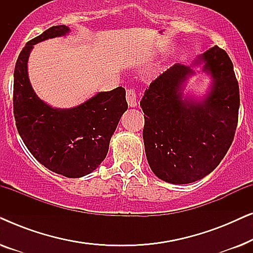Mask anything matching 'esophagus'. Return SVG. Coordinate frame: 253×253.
Here are the masks:
<instances>
[{
    "label": "esophagus",
    "instance_id": "esophagus-1",
    "mask_svg": "<svg viewBox=\"0 0 253 253\" xmlns=\"http://www.w3.org/2000/svg\"><path fill=\"white\" fill-rule=\"evenodd\" d=\"M126 102L130 107H136L137 106V94L136 91L133 88H127L126 89Z\"/></svg>",
    "mask_w": 253,
    "mask_h": 253
}]
</instances>
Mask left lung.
<instances>
[{"instance_id": "obj_1", "label": "left lung", "mask_w": 253, "mask_h": 253, "mask_svg": "<svg viewBox=\"0 0 253 253\" xmlns=\"http://www.w3.org/2000/svg\"><path fill=\"white\" fill-rule=\"evenodd\" d=\"M197 62H204V71L213 78L203 101L183 96V83L193 70L179 63L152 82L140 101L148 165L159 178L172 184H188L212 172L237 127L240 88L233 62L217 46Z\"/></svg>"}]
</instances>
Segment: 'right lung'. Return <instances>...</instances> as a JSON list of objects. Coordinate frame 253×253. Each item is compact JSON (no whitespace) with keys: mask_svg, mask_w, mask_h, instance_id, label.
Returning a JSON list of instances; mask_svg holds the SVG:
<instances>
[{"mask_svg":"<svg viewBox=\"0 0 253 253\" xmlns=\"http://www.w3.org/2000/svg\"><path fill=\"white\" fill-rule=\"evenodd\" d=\"M65 25L51 26L26 43L13 74V115L19 136L31 154L49 170L78 178L99 167L109 141L127 109L122 86L99 92L70 109L51 108L38 98L27 75L33 44L69 33Z\"/></svg>","mask_w":253,"mask_h":253,"instance_id":"right-lung-1","label":"right lung"}]
</instances>
